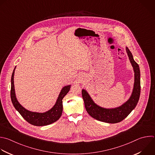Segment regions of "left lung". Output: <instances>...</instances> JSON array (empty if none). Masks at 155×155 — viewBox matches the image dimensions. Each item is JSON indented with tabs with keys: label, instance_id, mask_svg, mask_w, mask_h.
<instances>
[{
	"label": "left lung",
	"instance_id": "left-lung-1",
	"mask_svg": "<svg viewBox=\"0 0 155 155\" xmlns=\"http://www.w3.org/2000/svg\"><path fill=\"white\" fill-rule=\"evenodd\" d=\"M126 51L134 72V83L132 94L130 98L121 106L114 108H104L96 104L88 92L82 89V97L84 103V107L87 113L94 119L106 123L116 124L125 119L136 107L140 94V69L137 63L134 60L133 55L128 47Z\"/></svg>",
	"mask_w": 155,
	"mask_h": 155
}]
</instances>
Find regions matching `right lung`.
Wrapping results in <instances>:
<instances>
[{"label": "right lung", "instance_id": "1", "mask_svg": "<svg viewBox=\"0 0 155 155\" xmlns=\"http://www.w3.org/2000/svg\"><path fill=\"white\" fill-rule=\"evenodd\" d=\"M16 67L12 74L11 79V99L15 109L20 113L22 117L29 124L35 126H45L57 121L63 113V98L70 90L71 85L63 87L58 95L55 105L50 110L45 113L32 112L24 108L18 101L14 85V75Z\"/></svg>", "mask_w": 155, "mask_h": 155}]
</instances>
